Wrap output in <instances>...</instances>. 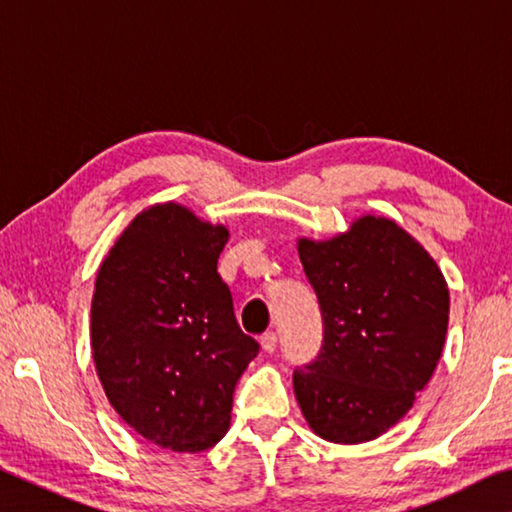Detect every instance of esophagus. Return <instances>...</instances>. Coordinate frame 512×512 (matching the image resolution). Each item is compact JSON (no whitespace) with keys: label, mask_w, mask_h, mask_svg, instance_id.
<instances>
[{"label":"esophagus","mask_w":512,"mask_h":512,"mask_svg":"<svg viewBox=\"0 0 512 512\" xmlns=\"http://www.w3.org/2000/svg\"><path fill=\"white\" fill-rule=\"evenodd\" d=\"M259 345H262V350H264L266 354L275 352V348H277V336H275V332L262 334V339H259Z\"/></svg>","instance_id":"esophagus-1"}]
</instances>
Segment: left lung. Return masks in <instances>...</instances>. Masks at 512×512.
Returning <instances> with one entry per match:
<instances>
[{"instance_id":"left-lung-1","label":"left lung","mask_w":512,"mask_h":512,"mask_svg":"<svg viewBox=\"0 0 512 512\" xmlns=\"http://www.w3.org/2000/svg\"><path fill=\"white\" fill-rule=\"evenodd\" d=\"M323 311L314 363L293 372L309 429L359 445L411 411L443 354L449 289L424 246L393 219L363 214L332 239H298Z\"/></svg>"}]
</instances>
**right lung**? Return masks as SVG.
Returning a JSON list of instances; mask_svg holds the SVG:
<instances>
[{
    "label": "right lung",
    "mask_w": 512,
    "mask_h": 512,
    "mask_svg": "<svg viewBox=\"0 0 512 512\" xmlns=\"http://www.w3.org/2000/svg\"><path fill=\"white\" fill-rule=\"evenodd\" d=\"M228 237L185 205H149L94 282L90 345L103 391L128 427L171 452H203L228 433L232 393L259 352L216 273Z\"/></svg>",
    "instance_id": "1"
}]
</instances>
